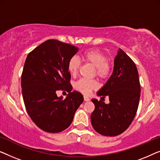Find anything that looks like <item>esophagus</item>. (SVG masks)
Wrapping results in <instances>:
<instances>
[{
  "label": "esophagus",
  "instance_id": "obj_1",
  "mask_svg": "<svg viewBox=\"0 0 160 160\" xmlns=\"http://www.w3.org/2000/svg\"><path fill=\"white\" fill-rule=\"evenodd\" d=\"M83 98H84V101L85 102H88V101H90V98L88 97V96H83Z\"/></svg>",
  "mask_w": 160,
  "mask_h": 160
}]
</instances>
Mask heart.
<instances>
[{
	"instance_id": "obj_1",
	"label": "heart",
	"mask_w": 160,
	"mask_h": 160,
	"mask_svg": "<svg viewBox=\"0 0 160 160\" xmlns=\"http://www.w3.org/2000/svg\"><path fill=\"white\" fill-rule=\"evenodd\" d=\"M82 59L95 67V75L103 80L109 77L111 67L107 62V57L102 51L96 49H90L85 51L82 55ZM80 67V61L76 57H72L68 62V70L71 75H75ZM98 83L94 80H86L81 78L75 84V88L83 94H88L92 90L96 89Z\"/></svg>"
}]
</instances>
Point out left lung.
Here are the masks:
<instances>
[{
  "label": "left lung",
  "mask_w": 160,
  "mask_h": 160,
  "mask_svg": "<svg viewBox=\"0 0 160 160\" xmlns=\"http://www.w3.org/2000/svg\"><path fill=\"white\" fill-rule=\"evenodd\" d=\"M140 93L136 64L119 48L114 58L113 72L97 92L99 96H109V103L107 104L96 98L91 100L95 105L91 115L94 130L105 136H116L124 132L136 116Z\"/></svg>",
  "instance_id": "8db88e82"
}]
</instances>
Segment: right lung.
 <instances>
[{"label": "right lung", "mask_w": 160, "mask_h": 160, "mask_svg": "<svg viewBox=\"0 0 160 160\" xmlns=\"http://www.w3.org/2000/svg\"><path fill=\"white\" fill-rule=\"evenodd\" d=\"M78 47L57 40H48L27 57L22 74V96L27 112L35 124L48 132L67 129L83 102L80 92H71L68 62ZM69 92L64 100L56 91Z\"/></svg>", "instance_id": "right-lung-1"}]
</instances>
